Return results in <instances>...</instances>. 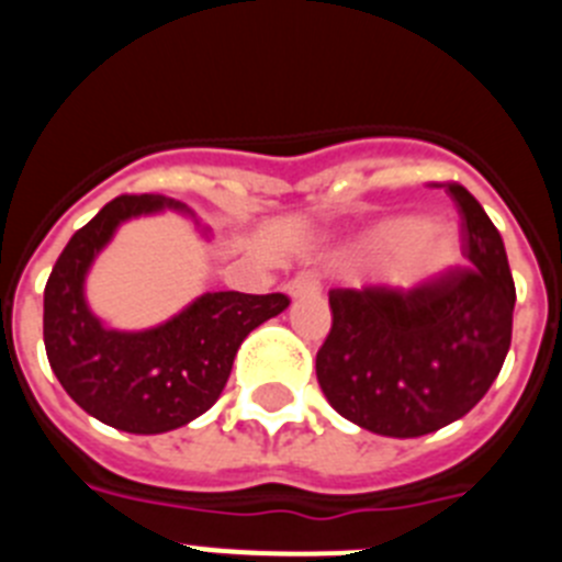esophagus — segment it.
Wrapping results in <instances>:
<instances>
[{
  "instance_id": "1",
  "label": "esophagus",
  "mask_w": 562,
  "mask_h": 562,
  "mask_svg": "<svg viewBox=\"0 0 562 562\" xmlns=\"http://www.w3.org/2000/svg\"><path fill=\"white\" fill-rule=\"evenodd\" d=\"M317 290H321V284H317V278L312 276V272H297L290 284H286V292H290V297L315 295Z\"/></svg>"
}]
</instances>
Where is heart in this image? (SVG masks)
I'll use <instances>...</instances> for the list:
<instances>
[{"label":"heart","instance_id":"b5f03b06","mask_svg":"<svg viewBox=\"0 0 562 562\" xmlns=\"http://www.w3.org/2000/svg\"><path fill=\"white\" fill-rule=\"evenodd\" d=\"M459 258V238L425 216H389L371 225L346 252V265H382L391 290L416 292L436 284Z\"/></svg>","mask_w":562,"mask_h":562}]
</instances>
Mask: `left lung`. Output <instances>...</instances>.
I'll return each instance as SVG.
<instances>
[{
    "mask_svg": "<svg viewBox=\"0 0 562 562\" xmlns=\"http://www.w3.org/2000/svg\"><path fill=\"white\" fill-rule=\"evenodd\" d=\"M448 191L470 270L416 292H329L317 382L342 419L376 436L416 439L461 419L490 391L513 340L515 284L501 233L467 188Z\"/></svg>",
    "mask_w": 562,
    "mask_h": 562,
    "instance_id": "left-lung-1",
    "label": "left lung"
}]
</instances>
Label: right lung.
Segmentation results:
<instances>
[{
    "mask_svg": "<svg viewBox=\"0 0 562 562\" xmlns=\"http://www.w3.org/2000/svg\"><path fill=\"white\" fill-rule=\"evenodd\" d=\"M168 207L193 220L191 207L160 193L112 200L69 238L44 286V349L53 374L89 416L137 436L168 434L205 414L245 337L290 306L281 292H205L151 329L103 324L87 304L95 258L123 222Z\"/></svg>",
    "mask_w": 562,
    "mask_h": 562,
    "instance_id": "1",
    "label": "right lung"
}]
</instances>
